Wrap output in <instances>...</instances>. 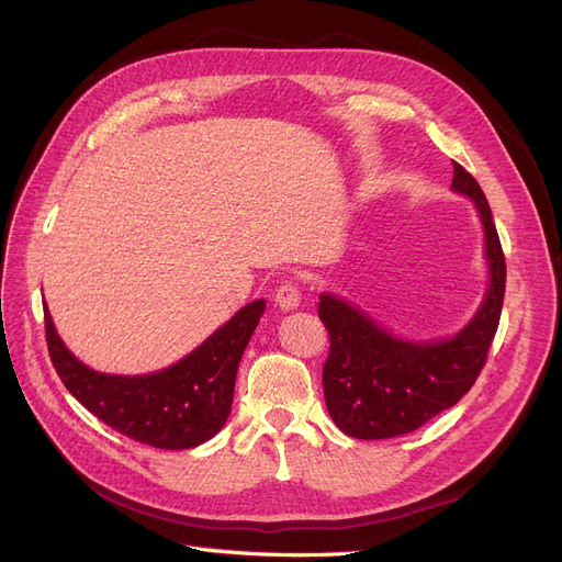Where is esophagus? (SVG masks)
<instances>
[{
  "label": "esophagus",
  "mask_w": 562,
  "mask_h": 562,
  "mask_svg": "<svg viewBox=\"0 0 562 562\" xmlns=\"http://www.w3.org/2000/svg\"><path fill=\"white\" fill-rule=\"evenodd\" d=\"M274 302L277 307H281L283 312H291V310H297L300 302H302V293L297 283L293 281H283L277 291H274Z\"/></svg>",
  "instance_id": "1"
}]
</instances>
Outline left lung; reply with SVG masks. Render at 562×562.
<instances>
[{"label":"left lung","instance_id":"obj_1","mask_svg":"<svg viewBox=\"0 0 562 562\" xmlns=\"http://www.w3.org/2000/svg\"><path fill=\"white\" fill-rule=\"evenodd\" d=\"M452 190L469 196L485 229L490 288L469 326L440 342H407L382 330L345 300L321 295L318 316L330 335L323 394L333 422L351 438L378 440L411 434L448 411L473 386L495 339L506 262L481 184L452 161Z\"/></svg>","mask_w":562,"mask_h":562}]
</instances>
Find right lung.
I'll return each mask as SVG.
<instances>
[{
  "instance_id": "obj_1",
  "label": "right lung",
  "mask_w": 562,
  "mask_h": 562,
  "mask_svg": "<svg viewBox=\"0 0 562 562\" xmlns=\"http://www.w3.org/2000/svg\"><path fill=\"white\" fill-rule=\"evenodd\" d=\"M265 312L255 300L176 366L151 375L122 378L95 372L63 345L48 310L46 345L65 389L114 431L161 450L206 443L229 417L234 382L248 339Z\"/></svg>"
}]
</instances>
